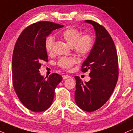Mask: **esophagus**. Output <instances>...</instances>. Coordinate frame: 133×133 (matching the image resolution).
<instances>
[{
  "mask_svg": "<svg viewBox=\"0 0 133 133\" xmlns=\"http://www.w3.org/2000/svg\"><path fill=\"white\" fill-rule=\"evenodd\" d=\"M69 78H70V77L69 75H63V78L64 79Z\"/></svg>",
  "mask_w": 133,
  "mask_h": 133,
  "instance_id": "1",
  "label": "esophagus"
}]
</instances>
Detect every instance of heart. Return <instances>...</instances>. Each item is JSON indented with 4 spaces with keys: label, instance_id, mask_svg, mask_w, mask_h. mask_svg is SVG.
Returning a JSON list of instances; mask_svg holds the SVG:
<instances>
[{
    "label": "heart",
    "instance_id": "heart-1",
    "mask_svg": "<svg viewBox=\"0 0 133 133\" xmlns=\"http://www.w3.org/2000/svg\"><path fill=\"white\" fill-rule=\"evenodd\" d=\"M62 37L70 46L74 52L80 57H84L92 50L95 44L94 36L92 34L86 33L81 35V32L75 28H69L62 33ZM55 38L53 36L47 37L45 42V50L52 54L54 50ZM74 57H61L58 60L56 64L64 69H69L77 63Z\"/></svg>",
    "mask_w": 133,
    "mask_h": 133
}]
</instances>
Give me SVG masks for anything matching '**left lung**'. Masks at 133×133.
Wrapping results in <instances>:
<instances>
[{
    "mask_svg": "<svg viewBox=\"0 0 133 133\" xmlns=\"http://www.w3.org/2000/svg\"><path fill=\"white\" fill-rule=\"evenodd\" d=\"M96 33V40L89 55L83 63L81 72L90 70L91 79L83 83L75 76V100L79 108L93 112L100 108L112 95L118 77V56L114 42L106 28L91 20Z\"/></svg>",
    "mask_w": 133,
    "mask_h": 133,
    "instance_id": "left-lung-1",
    "label": "left lung"
}]
</instances>
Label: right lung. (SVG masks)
I'll return each instance as SVG.
<instances>
[{"instance_id": "1", "label": "right lung", "mask_w": 133, "mask_h": 133, "mask_svg": "<svg viewBox=\"0 0 133 133\" xmlns=\"http://www.w3.org/2000/svg\"><path fill=\"white\" fill-rule=\"evenodd\" d=\"M63 25L41 21L25 28L19 35L12 58L14 89L21 103L29 110L42 112L52 105L55 89L63 78L54 73L48 78L40 75L42 61H48L46 37Z\"/></svg>"}]
</instances>
